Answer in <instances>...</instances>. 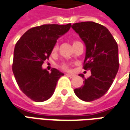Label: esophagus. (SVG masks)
Returning <instances> with one entry per match:
<instances>
[{
	"label": "esophagus",
	"instance_id": "1",
	"mask_svg": "<svg viewBox=\"0 0 130 130\" xmlns=\"http://www.w3.org/2000/svg\"><path fill=\"white\" fill-rule=\"evenodd\" d=\"M66 76L70 77V78H73L75 76V75L74 74H66Z\"/></svg>",
	"mask_w": 130,
	"mask_h": 130
}]
</instances>
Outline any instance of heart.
I'll use <instances>...</instances> for the list:
<instances>
[{
  "label": "heart",
  "mask_w": 130,
  "mask_h": 130,
  "mask_svg": "<svg viewBox=\"0 0 130 130\" xmlns=\"http://www.w3.org/2000/svg\"><path fill=\"white\" fill-rule=\"evenodd\" d=\"M78 42V41H74L73 42V46ZM58 47H59L58 43H55L54 46H53V48H52V52H56L57 51V49H58ZM60 68H61L62 69H63V70L68 71V70H69V65H68V63H66V62H62V63L60 65Z\"/></svg>",
  "instance_id": "1"
}]
</instances>
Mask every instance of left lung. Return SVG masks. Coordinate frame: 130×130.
Listing matches in <instances>:
<instances>
[{
	"label": "left lung",
	"instance_id": "1",
	"mask_svg": "<svg viewBox=\"0 0 130 130\" xmlns=\"http://www.w3.org/2000/svg\"><path fill=\"white\" fill-rule=\"evenodd\" d=\"M72 28L86 45L84 69L91 71L82 87L74 89L79 99L90 102L103 97L108 92L119 70L117 43L105 26L94 22L75 23ZM80 76L84 78L83 74Z\"/></svg>",
	"mask_w": 130,
	"mask_h": 130
}]
</instances>
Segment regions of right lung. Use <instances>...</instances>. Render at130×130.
Segmentation results:
<instances>
[{
    "label": "right lung",
    "instance_id": "obj_1",
    "mask_svg": "<svg viewBox=\"0 0 130 130\" xmlns=\"http://www.w3.org/2000/svg\"><path fill=\"white\" fill-rule=\"evenodd\" d=\"M67 25H43L32 27L17 42L12 71L22 92L36 102H43L54 94L57 81L64 74L52 68L49 73L42 65L52 52L58 38L71 28Z\"/></svg>",
    "mask_w": 130,
    "mask_h": 130
}]
</instances>
